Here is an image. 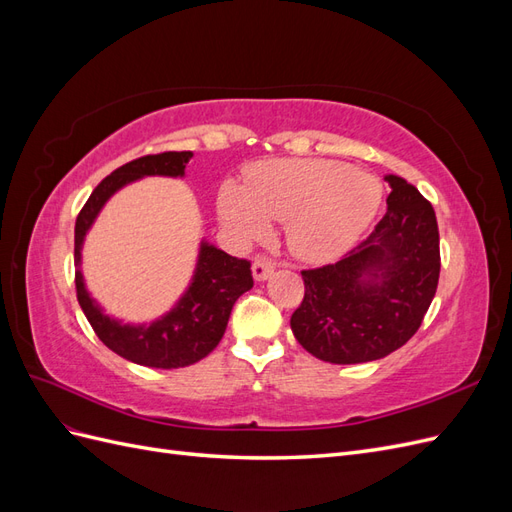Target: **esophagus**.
<instances>
[{
	"instance_id": "1",
	"label": "esophagus",
	"mask_w": 512,
	"mask_h": 512,
	"mask_svg": "<svg viewBox=\"0 0 512 512\" xmlns=\"http://www.w3.org/2000/svg\"><path fill=\"white\" fill-rule=\"evenodd\" d=\"M273 262L271 260H267V258H256L254 260V265H252V275H254V280L256 282H265V280H269L271 277V273H273Z\"/></svg>"
}]
</instances>
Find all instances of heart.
Here are the masks:
<instances>
[{"mask_svg": "<svg viewBox=\"0 0 512 512\" xmlns=\"http://www.w3.org/2000/svg\"><path fill=\"white\" fill-rule=\"evenodd\" d=\"M376 175L346 162L305 158L271 160L247 173V188L222 183L218 213L241 241H260L271 222H286V241L303 260H329L352 247L382 205Z\"/></svg>", "mask_w": 512, "mask_h": 512, "instance_id": "1", "label": "heart"}]
</instances>
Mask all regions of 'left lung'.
<instances>
[{
  "label": "left lung",
  "instance_id": "left-lung-1",
  "mask_svg": "<svg viewBox=\"0 0 512 512\" xmlns=\"http://www.w3.org/2000/svg\"><path fill=\"white\" fill-rule=\"evenodd\" d=\"M374 232L335 265L303 271L305 297L290 318L316 359L354 365L384 359L418 331L436 297L440 235L433 207L404 177Z\"/></svg>",
  "mask_w": 512,
  "mask_h": 512
}]
</instances>
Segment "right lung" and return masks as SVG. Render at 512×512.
<instances>
[{
    "label": "right lung",
    "mask_w": 512,
    "mask_h": 512,
    "mask_svg": "<svg viewBox=\"0 0 512 512\" xmlns=\"http://www.w3.org/2000/svg\"><path fill=\"white\" fill-rule=\"evenodd\" d=\"M192 156V151H164L119 166L98 183L76 218L74 265L79 305L102 344L136 365L177 369L205 359L224 337L232 305L254 286L250 262L228 256L203 237L188 288L162 316L145 322H123L106 314L98 299L91 297L81 271L83 247L104 205L126 185L145 177L183 179Z\"/></svg>",
    "instance_id": "obj_1"
}]
</instances>
